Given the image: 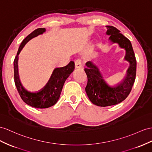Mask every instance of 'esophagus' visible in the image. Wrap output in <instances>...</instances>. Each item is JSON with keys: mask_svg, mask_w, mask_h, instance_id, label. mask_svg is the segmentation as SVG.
<instances>
[{"mask_svg": "<svg viewBox=\"0 0 152 152\" xmlns=\"http://www.w3.org/2000/svg\"><path fill=\"white\" fill-rule=\"evenodd\" d=\"M75 68L76 69H80L81 67H82V64H81V61L80 59H77L75 61Z\"/></svg>", "mask_w": 152, "mask_h": 152, "instance_id": "1", "label": "esophagus"}]
</instances>
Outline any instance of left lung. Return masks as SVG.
<instances>
[{
    "mask_svg": "<svg viewBox=\"0 0 152 152\" xmlns=\"http://www.w3.org/2000/svg\"><path fill=\"white\" fill-rule=\"evenodd\" d=\"M106 27L109 40L112 43H118L121 48L126 50L124 60L129 62L130 67L125 78L116 86L112 87L104 80L98 67L92 61L87 62V67L84 69L88 80L85 91L91 102L99 107L114 105L125 99L131 92L136 76L137 62L130 41L115 27Z\"/></svg>",
    "mask_w": 152,
    "mask_h": 152,
    "instance_id": "obj_1",
    "label": "left lung"
}]
</instances>
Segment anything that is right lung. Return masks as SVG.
<instances>
[{
  "label": "right lung",
  "mask_w": 152,
  "mask_h": 152,
  "mask_svg": "<svg viewBox=\"0 0 152 152\" xmlns=\"http://www.w3.org/2000/svg\"><path fill=\"white\" fill-rule=\"evenodd\" d=\"M45 31V28H38L29 34L22 42L13 62L14 81L19 95L27 104L38 108H46L53 106L56 103L60 98L65 80L75 69V62L72 61H70L69 64L65 67L56 68L53 71L48 82L38 91L31 92L23 87L19 79L18 71V54L31 39L37 37Z\"/></svg>",
  "instance_id": "obj_1"
}]
</instances>
